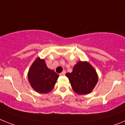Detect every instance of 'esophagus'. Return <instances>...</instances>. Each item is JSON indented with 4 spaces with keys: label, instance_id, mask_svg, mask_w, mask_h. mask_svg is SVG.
I'll list each match as a JSON object with an SVG mask.
<instances>
[{
    "label": "esophagus",
    "instance_id": "obj_1",
    "mask_svg": "<svg viewBox=\"0 0 125 125\" xmlns=\"http://www.w3.org/2000/svg\"><path fill=\"white\" fill-rule=\"evenodd\" d=\"M65 74H66V71H63L61 73L59 74V75H60V76H64V75H65Z\"/></svg>",
    "mask_w": 125,
    "mask_h": 125
}]
</instances>
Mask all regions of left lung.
I'll use <instances>...</instances> for the list:
<instances>
[{"label": "left lung", "mask_w": 125, "mask_h": 125, "mask_svg": "<svg viewBox=\"0 0 125 125\" xmlns=\"http://www.w3.org/2000/svg\"><path fill=\"white\" fill-rule=\"evenodd\" d=\"M66 76L74 91L79 94L90 93L98 82L95 69L88 62L79 61L74 66L73 72Z\"/></svg>", "instance_id": "1"}]
</instances>
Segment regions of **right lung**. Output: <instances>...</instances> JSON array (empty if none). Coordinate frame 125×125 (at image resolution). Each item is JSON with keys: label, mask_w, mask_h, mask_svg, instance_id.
Listing matches in <instances>:
<instances>
[{"label": "right lung", "mask_w": 125, "mask_h": 125, "mask_svg": "<svg viewBox=\"0 0 125 125\" xmlns=\"http://www.w3.org/2000/svg\"><path fill=\"white\" fill-rule=\"evenodd\" d=\"M59 75L48 69L44 59L37 58L29 71L28 79L33 89L39 93H47L54 86Z\"/></svg>", "instance_id": "1"}]
</instances>
